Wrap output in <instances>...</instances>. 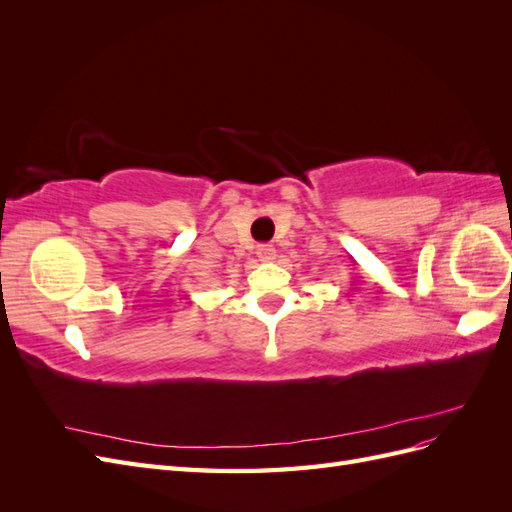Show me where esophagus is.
I'll return each mask as SVG.
<instances>
[{"label":"esophagus","instance_id":"obj_1","mask_svg":"<svg viewBox=\"0 0 512 512\" xmlns=\"http://www.w3.org/2000/svg\"><path fill=\"white\" fill-rule=\"evenodd\" d=\"M256 256H258V260H262V262H269V260L275 258V247L269 245V243H262V245L256 247Z\"/></svg>","mask_w":512,"mask_h":512}]
</instances>
